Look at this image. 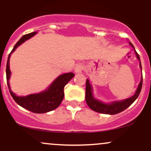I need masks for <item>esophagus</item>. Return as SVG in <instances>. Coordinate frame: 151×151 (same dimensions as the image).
<instances>
[{
  "label": "esophagus",
  "mask_w": 151,
  "mask_h": 151,
  "mask_svg": "<svg viewBox=\"0 0 151 151\" xmlns=\"http://www.w3.org/2000/svg\"><path fill=\"white\" fill-rule=\"evenodd\" d=\"M83 70H84V65L82 64H77L75 66V68H74V72L76 73H81Z\"/></svg>",
  "instance_id": "obj_1"
}]
</instances>
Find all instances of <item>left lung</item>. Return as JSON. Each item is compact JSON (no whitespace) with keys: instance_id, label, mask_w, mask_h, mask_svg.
I'll return each mask as SVG.
<instances>
[{"instance_id":"8db88e82","label":"left lung","mask_w":151,"mask_h":151,"mask_svg":"<svg viewBox=\"0 0 151 151\" xmlns=\"http://www.w3.org/2000/svg\"><path fill=\"white\" fill-rule=\"evenodd\" d=\"M129 44L131 45L133 48H134V47H133V45L131 44V42H129ZM134 50H135V52H136L137 58L140 60L139 55H138V54L136 52L135 48H134ZM140 67H141V69L142 70L141 61H140ZM142 84H143V76L141 77V82H140L139 85H138V87L137 88L136 93H135V94L133 95L132 97L123 100V101H114V102H112L111 104H104L103 103V102L98 101V100L95 99L93 97L91 86L90 85L89 79H86V96H85L86 104H87V105L89 106L90 109H92V110L94 111L98 112V113L105 114H111V115L119 114L120 113V112L123 111L125 110V109H127L129 106H130L134 102L135 100L138 98V96H139L140 92H141V91Z\"/></svg>"}]
</instances>
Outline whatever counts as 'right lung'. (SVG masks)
<instances>
[{"label": "right lung", "instance_id": "add662e5", "mask_svg": "<svg viewBox=\"0 0 151 151\" xmlns=\"http://www.w3.org/2000/svg\"><path fill=\"white\" fill-rule=\"evenodd\" d=\"M36 33H37V32H33L22 36L19 40L18 42L15 45L14 47L12 50L10 54L13 52L15 50L19 45H20L22 43H23L27 40L30 39L31 37H32ZM10 54L8 56L6 65V79L9 91L15 101L20 106L23 107L24 109H27V110L36 114L46 113V112L50 111H52L54 109L58 108L61 104L62 101L63 100L64 96H65L64 87L71 80V79L74 77V74L72 72H70V73L63 74L59 76L53 81L52 84L50 86V87L46 91H42V92L30 94L26 96H18L11 91L9 84V79L10 76L9 60Z\"/></svg>", "mask_w": 151, "mask_h": 151}]
</instances>
